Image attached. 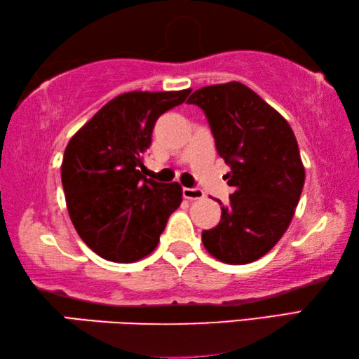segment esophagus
Returning a JSON list of instances; mask_svg holds the SVG:
<instances>
[{
	"label": "esophagus",
	"instance_id": "obj_1",
	"mask_svg": "<svg viewBox=\"0 0 359 359\" xmlns=\"http://www.w3.org/2000/svg\"><path fill=\"white\" fill-rule=\"evenodd\" d=\"M183 197L187 201H201L205 197L202 189H197V187H183Z\"/></svg>",
	"mask_w": 359,
	"mask_h": 359
}]
</instances>
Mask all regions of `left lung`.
<instances>
[{"instance_id": "left-lung-1", "label": "left lung", "mask_w": 359, "mask_h": 359, "mask_svg": "<svg viewBox=\"0 0 359 359\" xmlns=\"http://www.w3.org/2000/svg\"><path fill=\"white\" fill-rule=\"evenodd\" d=\"M207 116L218 154L231 167L235 187L221 207L219 224L202 232L211 256L248 264L277 245L301 198L305 170L294 132L278 111L232 81L202 87L187 100Z\"/></svg>"}]
</instances>
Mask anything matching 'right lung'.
<instances>
[{"instance_id": "right-lung-1", "label": "right lung", "mask_w": 359, "mask_h": 359, "mask_svg": "<svg viewBox=\"0 0 359 359\" xmlns=\"http://www.w3.org/2000/svg\"><path fill=\"white\" fill-rule=\"evenodd\" d=\"M189 93H122L69 140L62 162L68 213L79 237L103 259L128 264L148 256L183 201L178 183L146 178L143 156L156 121Z\"/></svg>"}]
</instances>
